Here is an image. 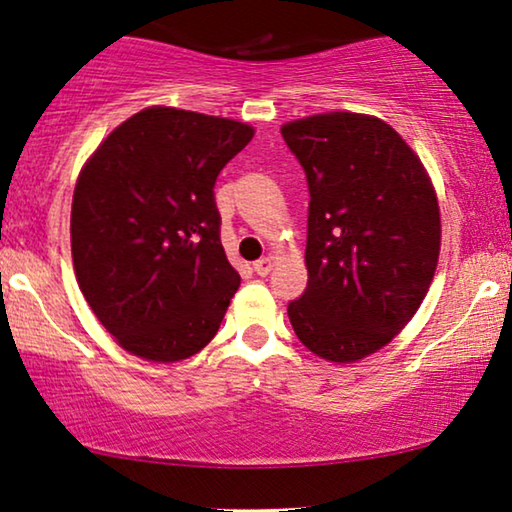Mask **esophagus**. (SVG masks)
<instances>
[{
  "label": "esophagus",
  "mask_w": 512,
  "mask_h": 512,
  "mask_svg": "<svg viewBox=\"0 0 512 512\" xmlns=\"http://www.w3.org/2000/svg\"><path fill=\"white\" fill-rule=\"evenodd\" d=\"M271 266H273V259L271 257H259L257 262L253 264V269H255L257 276H269Z\"/></svg>",
  "instance_id": "34e87169"
}]
</instances>
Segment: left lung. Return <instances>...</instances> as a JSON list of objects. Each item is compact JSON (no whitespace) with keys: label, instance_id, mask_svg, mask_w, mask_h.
I'll use <instances>...</instances> for the list:
<instances>
[{"label":"left lung","instance_id":"8db88e82","mask_svg":"<svg viewBox=\"0 0 512 512\" xmlns=\"http://www.w3.org/2000/svg\"><path fill=\"white\" fill-rule=\"evenodd\" d=\"M308 183V285L287 315L308 350L357 362L420 308L441 250L436 192L387 122L322 113L280 129Z\"/></svg>","mask_w":512,"mask_h":512}]
</instances>
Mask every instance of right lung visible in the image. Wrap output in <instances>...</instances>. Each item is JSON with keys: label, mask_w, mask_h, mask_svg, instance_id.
<instances>
[{"label": "right lung", "mask_w": 512, "mask_h": 512, "mask_svg": "<svg viewBox=\"0 0 512 512\" xmlns=\"http://www.w3.org/2000/svg\"><path fill=\"white\" fill-rule=\"evenodd\" d=\"M253 134L153 106L115 127L83 167L71 204L78 287L125 350L178 362L220 329L241 276L222 248L213 187Z\"/></svg>", "instance_id": "obj_1"}]
</instances>
